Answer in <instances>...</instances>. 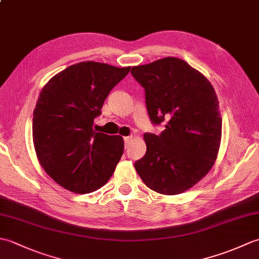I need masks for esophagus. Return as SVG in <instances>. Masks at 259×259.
I'll return each instance as SVG.
<instances>
[{
    "instance_id": "obj_1",
    "label": "esophagus",
    "mask_w": 259,
    "mask_h": 259,
    "mask_svg": "<svg viewBox=\"0 0 259 259\" xmlns=\"http://www.w3.org/2000/svg\"><path fill=\"white\" fill-rule=\"evenodd\" d=\"M123 140H124L125 147H128L131 144V141H133V137H124Z\"/></svg>"
}]
</instances>
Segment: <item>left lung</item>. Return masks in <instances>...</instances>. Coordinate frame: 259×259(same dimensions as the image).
<instances>
[{
	"mask_svg": "<svg viewBox=\"0 0 259 259\" xmlns=\"http://www.w3.org/2000/svg\"><path fill=\"white\" fill-rule=\"evenodd\" d=\"M131 73L145 88L152 122L166 121L160 136L145 134L147 152L135 168L158 194H183L210 171L218 156L222 117L216 92L201 72L175 57L133 67Z\"/></svg>",
	"mask_w": 259,
	"mask_h": 259,
	"instance_id": "obj_1",
	"label": "left lung"
}]
</instances>
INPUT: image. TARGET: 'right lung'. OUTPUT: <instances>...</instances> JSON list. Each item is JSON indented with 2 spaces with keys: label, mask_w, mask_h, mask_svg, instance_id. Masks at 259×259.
Segmentation results:
<instances>
[{
  "label": "right lung",
  "mask_w": 259,
  "mask_h": 259,
  "mask_svg": "<svg viewBox=\"0 0 259 259\" xmlns=\"http://www.w3.org/2000/svg\"><path fill=\"white\" fill-rule=\"evenodd\" d=\"M129 71L84 61L70 65L42 88L33 111V145L41 167L64 189L89 194L113 175L123 138L97 133L93 121Z\"/></svg>",
  "instance_id": "add662e5"
}]
</instances>
